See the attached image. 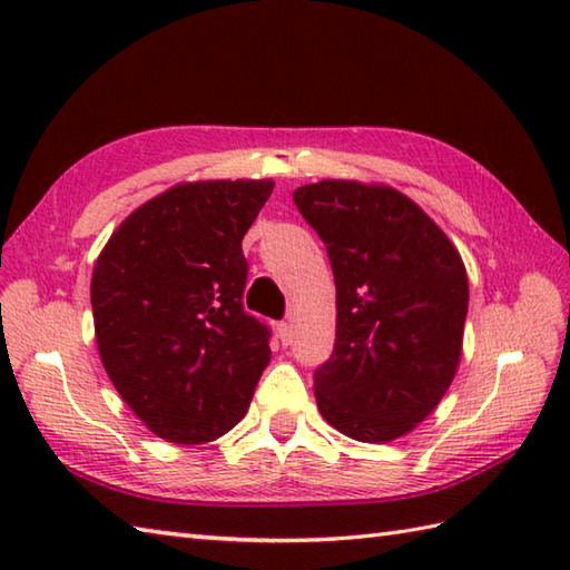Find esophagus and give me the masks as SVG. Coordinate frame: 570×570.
<instances>
[{
  "instance_id": "34e87169",
  "label": "esophagus",
  "mask_w": 570,
  "mask_h": 570,
  "mask_svg": "<svg viewBox=\"0 0 570 570\" xmlns=\"http://www.w3.org/2000/svg\"><path fill=\"white\" fill-rule=\"evenodd\" d=\"M276 335H278V341H282V345H288V343H292V337H294V333H292V323H286V321L276 323Z\"/></svg>"
}]
</instances>
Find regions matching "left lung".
I'll return each mask as SVG.
<instances>
[{"label":"left lung","instance_id":"8db88e82","mask_svg":"<svg viewBox=\"0 0 570 570\" xmlns=\"http://www.w3.org/2000/svg\"><path fill=\"white\" fill-rule=\"evenodd\" d=\"M294 203L325 242L335 276V347L313 374L333 429L386 443L416 429L451 386L468 316L453 242L390 186L318 180Z\"/></svg>","mask_w":570,"mask_h":570}]
</instances>
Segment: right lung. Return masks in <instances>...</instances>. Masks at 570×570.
<instances>
[{"label":"right lung","instance_id":"obj_1","mask_svg":"<svg viewBox=\"0 0 570 570\" xmlns=\"http://www.w3.org/2000/svg\"><path fill=\"white\" fill-rule=\"evenodd\" d=\"M274 180L168 188L119 225L92 272L95 337L127 406L168 443L220 439L269 365V328L242 308V237Z\"/></svg>","mask_w":570,"mask_h":570}]
</instances>
